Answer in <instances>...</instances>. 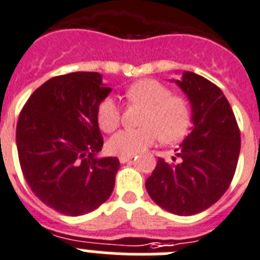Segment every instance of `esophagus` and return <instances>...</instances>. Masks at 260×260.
I'll list each match as a JSON object with an SVG mask.
<instances>
[{"label": "esophagus", "mask_w": 260, "mask_h": 260, "mask_svg": "<svg viewBox=\"0 0 260 260\" xmlns=\"http://www.w3.org/2000/svg\"><path fill=\"white\" fill-rule=\"evenodd\" d=\"M133 158V155H120L119 156V160H120V163H128L131 162V159Z\"/></svg>", "instance_id": "34e87169"}]
</instances>
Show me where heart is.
Returning <instances> with one entry per match:
<instances>
[{"label": "heart", "mask_w": 260, "mask_h": 260, "mask_svg": "<svg viewBox=\"0 0 260 260\" xmlns=\"http://www.w3.org/2000/svg\"><path fill=\"white\" fill-rule=\"evenodd\" d=\"M124 97L129 104L145 107L139 129H123L107 142L109 150L119 155H135L156 140L177 141L189 129L191 111L189 102L181 95H172L167 86L156 80H140L125 90ZM97 120L100 128L111 132L120 123V109L115 100L105 98L98 106Z\"/></svg>", "instance_id": "heart-1"}]
</instances>
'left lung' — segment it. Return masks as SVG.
<instances>
[{
    "label": "left lung",
    "instance_id": "8db88e82",
    "mask_svg": "<svg viewBox=\"0 0 260 260\" xmlns=\"http://www.w3.org/2000/svg\"><path fill=\"white\" fill-rule=\"evenodd\" d=\"M191 107L190 133L171 162L159 158L145 186L151 200L175 215L205 211L225 193L240 155V129L220 88L194 72L172 79Z\"/></svg>",
    "mask_w": 260,
    "mask_h": 260
}]
</instances>
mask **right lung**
Segmentation results:
<instances>
[{
	"instance_id": "right-lung-1",
	"label": "right lung",
	"mask_w": 260,
	"mask_h": 260,
	"mask_svg": "<svg viewBox=\"0 0 260 260\" xmlns=\"http://www.w3.org/2000/svg\"><path fill=\"white\" fill-rule=\"evenodd\" d=\"M111 88L98 72H72L37 88L16 124V149L28 185L46 206L70 216L106 202L118 158L98 156L104 137L98 106Z\"/></svg>"
}]
</instances>
